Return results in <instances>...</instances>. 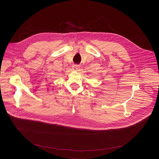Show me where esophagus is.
I'll list each match as a JSON object with an SVG mask.
<instances>
[{
    "label": "esophagus",
    "mask_w": 159,
    "mask_h": 159,
    "mask_svg": "<svg viewBox=\"0 0 159 159\" xmlns=\"http://www.w3.org/2000/svg\"><path fill=\"white\" fill-rule=\"evenodd\" d=\"M80 69V66L78 65H75L73 66V70L75 71H78Z\"/></svg>",
    "instance_id": "1"
}]
</instances>
